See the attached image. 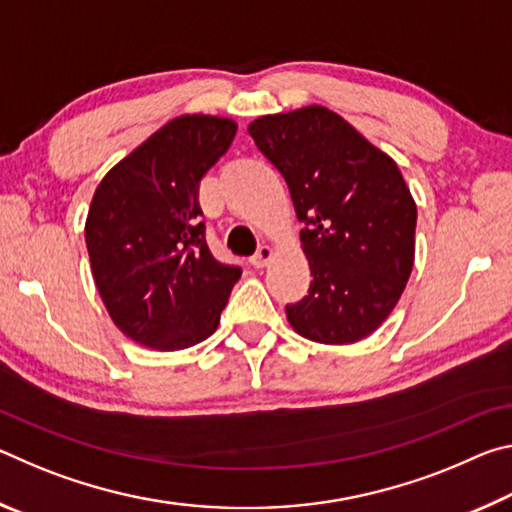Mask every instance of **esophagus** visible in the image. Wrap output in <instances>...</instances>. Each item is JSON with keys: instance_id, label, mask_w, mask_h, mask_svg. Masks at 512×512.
<instances>
[{"instance_id": "1", "label": "esophagus", "mask_w": 512, "mask_h": 512, "mask_svg": "<svg viewBox=\"0 0 512 512\" xmlns=\"http://www.w3.org/2000/svg\"><path fill=\"white\" fill-rule=\"evenodd\" d=\"M273 255H275V250L271 246H259L257 253L250 257V262H253L255 268H264L268 262H271Z\"/></svg>"}]
</instances>
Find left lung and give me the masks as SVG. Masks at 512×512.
<instances>
[{"mask_svg":"<svg viewBox=\"0 0 512 512\" xmlns=\"http://www.w3.org/2000/svg\"><path fill=\"white\" fill-rule=\"evenodd\" d=\"M287 180L300 248L314 280L291 327L309 341L348 345L391 316L415 259L418 207L391 155L325 106L257 117L248 124Z\"/></svg>","mask_w":512,"mask_h":512,"instance_id":"obj_1","label":"left lung"}]
</instances>
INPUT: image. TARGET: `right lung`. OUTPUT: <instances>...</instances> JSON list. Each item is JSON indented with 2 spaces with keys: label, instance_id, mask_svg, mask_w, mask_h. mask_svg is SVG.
<instances>
[{
  "label": "right lung",
  "instance_id": "right-lung-1",
  "mask_svg": "<svg viewBox=\"0 0 512 512\" xmlns=\"http://www.w3.org/2000/svg\"><path fill=\"white\" fill-rule=\"evenodd\" d=\"M235 119L180 115L112 167L85 219L92 277L121 332L173 352L216 332L241 268L205 241L198 183L228 151Z\"/></svg>",
  "mask_w": 512,
  "mask_h": 512
}]
</instances>
